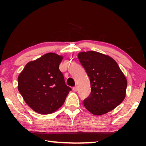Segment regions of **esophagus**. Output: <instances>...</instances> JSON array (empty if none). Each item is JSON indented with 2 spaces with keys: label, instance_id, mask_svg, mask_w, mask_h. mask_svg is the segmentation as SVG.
Instances as JSON below:
<instances>
[{
  "label": "esophagus",
  "instance_id": "obj_1",
  "mask_svg": "<svg viewBox=\"0 0 146 146\" xmlns=\"http://www.w3.org/2000/svg\"><path fill=\"white\" fill-rule=\"evenodd\" d=\"M72 90L74 92H77L78 91V86H74V87H73V88H72Z\"/></svg>",
  "mask_w": 146,
  "mask_h": 146
}]
</instances>
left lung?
<instances>
[{
	"mask_svg": "<svg viewBox=\"0 0 146 146\" xmlns=\"http://www.w3.org/2000/svg\"><path fill=\"white\" fill-rule=\"evenodd\" d=\"M78 57L90 81L91 93L83 103L94 115H102L122 102L127 80L116 62L98 52H80Z\"/></svg>",
	"mask_w": 146,
	"mask_h": 146,
	"instance_id": "left-lung-1",
	"label": "left lung"
}]
</instances>
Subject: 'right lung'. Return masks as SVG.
Returning a JSON list of instances; mask_svg holds the SVG:
<instances>
[{"instance_id":"1","label":"right lung","mask_w":146,"mask_h":146,"mask_svg":"<svg viewBox=\"0 0 146 146\" xmlns=\"http://www.w3.org/2000/svg\"><path fill=\"white\" fill-rule=\"evenodd\" d=\"M62 58L55 53L46 54L28 63L18 77L19 92L36 112L48 114L56 111L72 90L59 70Z\"/></svg>"}]
</instances>
